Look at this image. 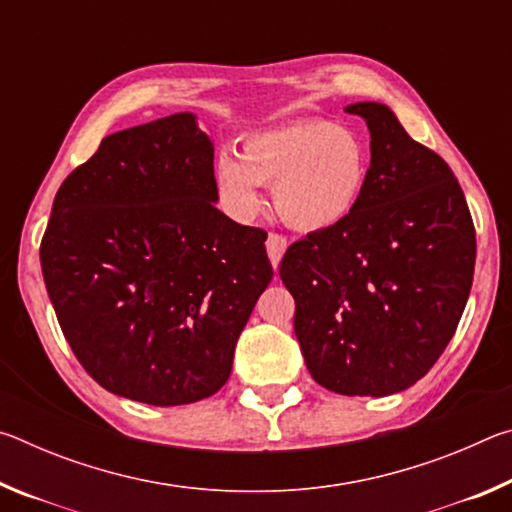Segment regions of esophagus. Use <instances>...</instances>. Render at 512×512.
<instances>
[{"label":"esophagus","mask_w":512,"mask_h":512,"mask_svg":"<svg viewBox=\"0 0 512 512\" xmlns=\"http://www.w3.org/2000/svg\"><path fill=\"white\" fill-rule=\"evenodd\" d=\"M284 250H287V239H284L282 235H277V232H268L266 253H268V259H271L273 266L280 264Z\"/></svg>","instance_id":"1"}]
</instances>
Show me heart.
I'll return each instance as SVG.
<instances>
[{
  "instance_id": "b5f03b06",
  "label": "heart",
  "mask_w": 512,
  "mask_h": 512,
  "mask_svg": "<svg viewBox=\"0 0 512 512\" xmlns=\"http://www.w3.org/2000/svg\"><path fill=\"white\" fill-rule=\"evenodd\" d=\"M370 178V149L348 126L300 119L250 135L241 158L221 153L216 183L228 210L250 219L262 207L259 185L273 187L277 214L291 228L318 232L357 210Z\"/></svg>"
}]
</instances>
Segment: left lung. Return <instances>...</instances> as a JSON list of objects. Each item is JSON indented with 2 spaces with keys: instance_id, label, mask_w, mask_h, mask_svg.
<instances>
[{
  "instance_id": "obj_1",
  "label": "left lung",
  "mask_w": 512,
  "mask_h": 512,
  "mask_svg": "<svg viewBox=\"0 0 512 512\" xmlns=\"http://www.w3.org/2000/svg\"><path fill=\"white\" fill-rule=\"evenodd\" d=\"M370 131L361 203L334 228L309 232L280 262L296 300L302 357L341 395L384 397L431 370L472 289L476 235L449 164L404 131L384 103L345 108Z\"/></svg>"
}]
</instances>
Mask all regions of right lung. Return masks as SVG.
<instances>
[{
	"label": "right lung",
	"instance_id": "add662e5",
	"mask_svg": "<svg viewBox=\"0 0 512 512\" xmlns=\"http://www.w3.org/2000/svg\"><path fill=\"white\" fill-rule=\"evenodd\" d=\"M216 198L214 146L192 112L103 137L60 185L42 275L69 348L106 391L178 406L228 381L273 266L266 232Z\"/></svg>",
	"mask_w": 512,
	"mask_h": 512
}]
</instances>
